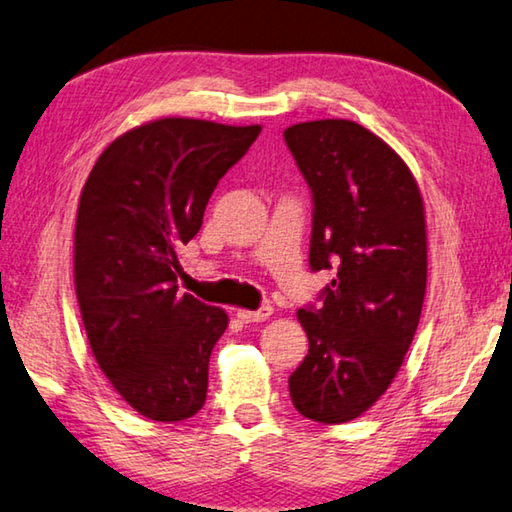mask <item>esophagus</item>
I'll use <instances>...</instances> for the list:
<instances>
[{"label":"esophagus","instance_id":"obj_1","mask_svg":"<svg viewBox=\"0 0 512 512\" xmlns=\"http://www.w3.org/2000/svg\"><path fill=\"white\" fill-rule=\"evenodd\" d=\"M270 315H272L270 306H263L258 310H238V319L242 324H258V321H265Z\"/></svg>","mask_w":512,"mask_h":512}]
</instances>
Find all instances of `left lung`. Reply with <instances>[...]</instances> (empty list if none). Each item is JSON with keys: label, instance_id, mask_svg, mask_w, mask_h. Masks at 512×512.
<instances>
[{"label": "left lung", "instance_id": "1", "mask_svg": "<svg viewBox=\"0 0 512 512\" xmlns=\"http://www.w3.org/2000/svg\"><path fill=\"white\" fill-rule=\"evenodd\" d=\"M285 143L312 193L310 270H335L299 310L308 355L290 375L301 416L337 425L373 407L416 335L427 285L425 206L396 152L360 123H297Z\"/></svg>", "mask_w": 512, "mask_h": 512}]
</instances>
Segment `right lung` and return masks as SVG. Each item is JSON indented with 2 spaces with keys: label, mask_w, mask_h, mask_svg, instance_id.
Listing matches in <instances>:
<instances>
[{
  "label": "right lung",
  "mask_w": 512,
  "mask_h": 512,
  "mask_svg": "<svg viewBox=\"0 0 512 512\" xmlns=\"http://www.w3.org/2000/svg\"><path fill=\"white\" fill-rule=\"evenodd\" d=\"M261 125L159 119L121 134L80 193L76 297L98 366L141 416L177 423L202 409L227 312L179 294V249L197 236L224 173Z\"/></svg>",
  "instance_id": "right-lung-1"
}]
</instances>
